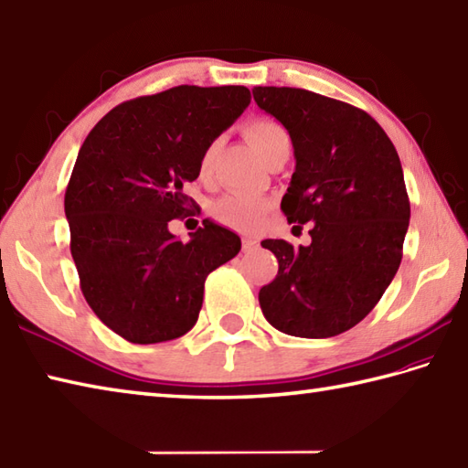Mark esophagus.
<instances>
[{"instance_id":"1","label":"esophagus","mask_w":468,"mask_h":468,"mask_svg":"<svg viewBox=\"0 0 468 468\" xmlns=\"http://www.w3.org/2000/svg\"><path fill=\"white\" fill-rule=\"evenodd\" d=\"M256 246H259V244H256V240H252V238H244V240H242V250L244 252L256 250Z\"/></svg>"}]
</instances>
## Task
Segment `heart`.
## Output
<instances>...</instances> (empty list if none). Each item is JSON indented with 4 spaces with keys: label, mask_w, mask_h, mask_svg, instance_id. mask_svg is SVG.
Masks as SVG:
<instances>
[{
    "label": "heart",
    "mask_w": 468,
    "mask_h": 468,
    "mask_svg": "<svg viewBox=\"0 0 468 468\" xmlns=\"http://www.w3.org/2000/svg\"><path fill=\"white\" fill-rule=\"evenodd\" d=\"M244 133L248 143H250L252 149L262 159H266V155H269L274 147H279L282 141H289L287 131H284L279 122L266 119L252 121ZM214 149L216 145H209L204 151L202 159H199V171H202V174H206L209 165H212ZM269 206L271 202L262 196L230 194L214 204L212 214L218 222L228 228H234V230H252V228L259 226L261 218L264 216L266 209H269Z\"/></svg>",
    "instance_id": "1"
}]
</instances>
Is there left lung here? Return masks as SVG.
Returning <instances> with one entry per match:
<instances>
[{
	"mask_svg": "<svg viewBox=\"0 0 468 468\" xmlns=\"http://www.w3.org/2000/svg\"><path fill=\"white\" fill-rule=\"evenodd\" d=\"M252 94L292 141L297 165L281 209L291 224H314L309 246L262 240L279 274L261 289V309L287 335H339L376 307L402 261L410 199L398 151L347 102L289 87Z\"/></svg>",
	"mask_w": 468,
	"mask_h": 468,
	"instance_id": "8db88e82",
	"label": "left lung"
}]
</instances>
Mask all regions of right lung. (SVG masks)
<instances>
[{
  "label": "right lung",
  "instance_id": "1",
  "mask_svg": "<svg viewBox=\"0 0 468 468\" xmlns=\"http://www.w3.org/2000/svg\"><path fill=\"white\" fill-rule=\"evenodd\" d=\"M250 104L246 87H189L121 102L76 157L64 212L80 291L131 343H161L196 325L206 276L240 252V238L204 220L181 242L167 224L194 207L184 186Z\"/></svg>",
  "mask_w": 468,
  "mask_h": 468
}]
</instances>
